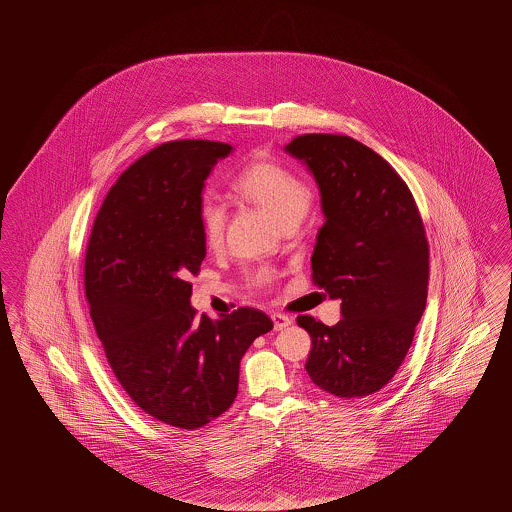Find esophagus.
<instances>
[{"instance_id":"1","label":"esophagus","mask_w":512,"mask_h":512,"mask_svg":"<svg viewBox=\"0 0 512 512\" xmlns=\"http://www.w3.org/2000/svg\"><path fill=\"white\" fill-rule=\"evenodd\" d=\"M270 318L274 322V330H284V328H288L292 324V318L288 317V315H282V313H274Z\"/></svg>"}]
</instances>
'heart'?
Segmentation results:
<instances>
[{
  "instance_id": "1",
  "label": "heart",
  "mask_w": 512,
  "mask_h": 512,
  "mask_svg": "<svg viewBox=\"0 0 512 512\" xmlns=\"http://www.w3.org/2000/svg\"><path fill=\"white\" fill-rule=\"evenodd\" d=\"M232 190L238 197L257 205L282 226L297 224L311 207L313 190L311 186L292 169L276 161H255L240 172ZM199 226L207 247L219 249L224 242L226 211L219 201L203 197L199 203ZM274 274L261 268L253 274V282L259 286L270 284Z\"/></svg>"
}]
</instances>
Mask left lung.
Here are the masks:
<instances>
[{"mask_svg":"<svg viewBox=\"0 0 512 512\" xmlns=\"http://www.w3.org/2000/svg\"><path fill=\"white\" fill-rule=\"evenodd\" d=\"M286 151L315 176L324 224L313 284L341 301V320L297 324L320 390L353 399L382 390L407 357L428 297V240L413 194L390 163L341 134H303Z\"/></svg>","mask_w":512,"mask_h":512,"instance_id":"left-lung-1","label":"left lung"}]
</instances>
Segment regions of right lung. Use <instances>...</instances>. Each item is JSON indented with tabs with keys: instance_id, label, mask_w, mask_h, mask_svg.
Here are the masks:
<instances>
[{
	"instance_id": "right-lung-1",
	"label": "right lung",
	"mask_w": 512,
	"mask_h": 512,
	"mask_svg": "<svg viewBox=\"0 0 512 512\" xmlns=\"http://www.w3.org/2000/svg\"><path fill=\"white\" fill-rule=\"evenodd\" d=\"M234 147L176 140L122 172L99 207L84 259L90 317L122 390L144 413L197 430L230 409L240 361L272 330L259 309L195 315L205 259L199 203L207 176Z\"/></svg>"
}]
</instances>
